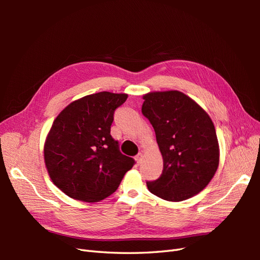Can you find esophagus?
Here are the masks:
<instances>
[{"instance_id": "1", "label": "esophagus", "mask_w": 260, "mask_h": 260, "mask_svg": "<svg viewBox=\"0 0 260 260\" xmlns=\"http://www.w3.org/2000/svg\"><path fill=\"white\" fill-rule=\"evenodd\" d=\"M142 158H143V154H142V153H139V154L136 156V160H137L138 164L141 162V160H142Z\"/></svg>"}]
</instances>
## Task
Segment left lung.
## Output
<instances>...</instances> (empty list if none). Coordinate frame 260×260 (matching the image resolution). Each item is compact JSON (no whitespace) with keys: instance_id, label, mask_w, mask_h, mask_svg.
Wrapping results in <instances>:
<instances>
[{"instance_id":"left-lung-1","label":"left lung","mask_w":260,"mask_h":260,"mask_svg":"<svg viewBox=\"0 0 260 260\" xmlns=\"http://www.w3.org/2000/svg\"><path fill=\"white\" fill-rule=\"evenodd\" d=\"M142 114L152 123L164 159L161 176L148 191L169 202L192 198L207 186L219 165V144L210 117L179 91L143 96Z\"/></svg>"}]
</instances>
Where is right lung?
I'll list each match as a JSON object with an SVG mask.
<instances>
[{
  "label": "right lung",
  "instance_id": "1",
  "mask_svg": "<svg viewBox=\"0 0 260 260\" xmlns=\"http://www.w3.org/2000/svg\"><path fill=\"white\" fill-rule=\"evenodd\" d=\"M128 95L99 92L77 100L54 120L44 144L53 183L69 198L94 203L113 194L135 159L111 136L114 112Z\"/></svg>",
  "mask_w": 260,
  "mask_h": 260
}]
</instances>
